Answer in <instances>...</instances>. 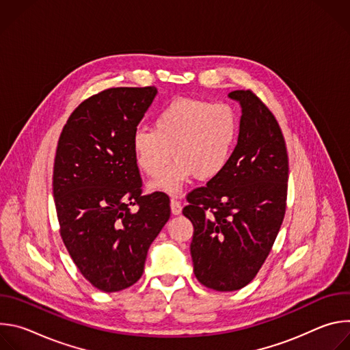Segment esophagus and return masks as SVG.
<instances>
[{"label": "esophagus", "mask_w": 350, "mask_h": 350, "mask_svg": "<svg viewBox=\"0 0 350 350\" xmlns=\"http://www.w3.org/2000/svg\"><path fill=\"white\" fill-rule=\"evenodd\" d=\"M170 208H172V213H173L174 216L180 215V213H181V209H183V208H181V202L177 201V198H172Z\"/></svg>", "instance_id": "obj_1"}]
</instances>
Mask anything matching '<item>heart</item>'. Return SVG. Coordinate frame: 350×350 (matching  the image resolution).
Returning a JSON list of instances; mask_svg holds the SVG:
<instances>
[{
  "mask_svg": "<svg viewBox=\"0 0 350 350\" xmlns=\"http://www.w3.org/2000/svg\"><path fill=\"white\" fill-rule=\"evenodd\" d=\"M237 131V118L228 105L178 98L157 115L152 130L135 131L131 149L138 169L152 178L160 176L174 152L175 162L151 188L174 193L193 176L198 180L219 176L231 158Z\"/></svg>",
  "mask_w": 350,
  "mask_h": 350,
  "instance_id": "heart-1",
  "label": "heart"
}]
</instances>
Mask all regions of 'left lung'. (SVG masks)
<instances>
[{
	"label": "left lung",
	"instance_id": "8db88e82",
	"mask_svg": "<svg viewBox=\"0 0 350 350\" xmlns=\"http://www.w3.org/2000/svg\"><path fill=\"white\" fill-rule=\"evenodd\" d=\"M228 96L242 109L237 145L224 170L189 192L183 209L193 226V274L220 292L247 285L267 259L284 220L289 172L270 109L251 90Z\"/></svg>",
	"mask_w": 350,
	"mask_h": 350
}]
</instances>
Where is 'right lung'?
Instances as JSON below:
<instances>
[{
    "label": "right lung",
    "mask_w": 350,
    "mask_h": 350,
    "mask_svg": "<svg viewBox=\"0 0 350 350\" xmlns=\"http://www.w3.org/2000/svg\"><path fill=\"white\" fill-rule=\"evenodd\" d=\"M157 94L154 85L98 92L73 111L58 141L53 187L61 237L84 278L104 292L141 278L170 217L165 192L141 195L131 149Z\"/></svg>",
    "instance_id": "right-lung-1"
}]
</instances>
